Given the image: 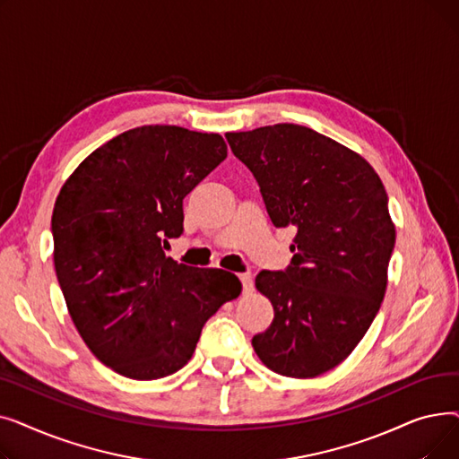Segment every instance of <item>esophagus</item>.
<instances>
[{
    "mask_svg": "<svg viewBox=\"0 0 459 459\" xmlns=\"http://www.w3.org/2000/svg\"><path fill=\"white\" fill-rule=\"evenodd\" d=\"M239 281H242V286H244V292H251V290H253V277H251V275H247V273H244V275H239Z\"/></svg>",
    "mask_w": 459,
    "mask_h": 459,
    "instance_id": "obj_1",
    "label": "esophagus"
}]
</instances>
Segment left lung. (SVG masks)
I'll return each instance as SVG.
<instances>
[{
    "label": "left lung",
    "instance_id": "left-lung-1",
    "mask_svg": "<svg viewBox=\"0 0 459 459\" xmlns=\"http://www.w3.org/2000/svg\"><path fill=\"white\" fill-rule=\"evenodd\" d=\"M225 137L255 175L272 223L296 227L292 266L255 279L275 316L251 344L281 376L325 374L363 339L387 290L396 239L387 191L363 156L307 126Z\"/></svg>",
    "mask_w": 459,
    "mask_h": 459
}]
</instances>
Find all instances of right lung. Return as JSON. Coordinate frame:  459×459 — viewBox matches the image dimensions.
<instances>
[{"label": "right lung", "mask_w": 459, "mask_h": 459, "mask_svg": "<svg viewBox=\"0 0 459 459\" xmlns=\"http://www.w3.org/2000/svg\"><path fill=\"white\" fill-rule=\"evenodd\" d=\"M225 158L220 134L139 126L91 152L59 191L54 266L68 315L120 376L180 370L206 320L242 292L234 273L163 253L182 234L184 197Z\"/></svg>", "instance_id": "obj_1"}]
</instances>
